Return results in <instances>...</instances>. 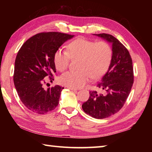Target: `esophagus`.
<instances>
[{
	"label": "esophagus",
	"mask_w": 152,
	"mask_h": 152,
	"mask_svg": "<svg viewBox=\"0 0 152 152\" xmlns=\"http://www.w3.org/2000/svg\"><path fill=\"white\" fill-rule=\"evenodd\" d=\"M69 89H70V90H72V91H76V90H77V89H76V88H70V87H69Z\"/></svg>",
	"instance_id": "esophagus-1"
}]
</instances>
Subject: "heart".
I'll return each mask as SVG.
<instances>
[{
	"label": "heart",
	"mask_w": 152,
	"mask_h": 152,
	"mask_svg": "<svg viewBox=\"0 0 152 152\" xmlns=\"http://www.w3.org/2000/svg\"><path fill=\"white\" fill-rule=\"evenodd\" d=\"M112 50L109 44L104 41L97 42L80 38L69 44L67 50L60 48L53 56L56 69L63 72L69 66L70 59H79L78 70L68 71L59 78L64 86L78 88L88 83L91 77L98 78L102 76L110 64Z\"/></svg>",
	"instance_id": "1"
}]
</instances>
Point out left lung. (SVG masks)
<instances>
[{
	"label": "left lung",
	"mask_w": 152,
	"mask_h": 152,
	"mask_svg": "<svg viewBox=\"0 0 152 152\" xmlns=\"http://www.w3.org/2000/svg\"><path fill=\"white\" fill-rule=\"evenodd\" d=\"M112 46V57L108 70L96 84L97 91L89 92L82 109L96 119H104L115 114L124 106L134 82L133 61L129 52L111 34H93Z\"/></svg>",
	"instance_id": "8db88e82"
}]
</instances>
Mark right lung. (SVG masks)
<instances>
[{
	"label": "right lung",
	"mask_w": 152,
	"mask_h": 152,
	"mask_svg": "<svg viewBox=\"0 0 152 152\" xmlns=\"http://www.w3.org/2000/svg\"><path fill=\"white\" fill-rule=\"evenodd\" d=\"M73 37L58 32L40 33L31 37L19 49L15 61L14 82L21 101L31 111L44 114L59 104L63 88L57 85L46 90L43 84L48 77L50 82L54 80L56 51Z\"/></svg>",
	"instance_id": "obj_1"
}]
</instances>
